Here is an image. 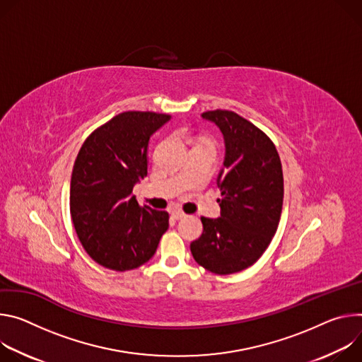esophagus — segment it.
Listing matches in <instances>:
<instances>
[{
    "instance_id": "1",
    "label": "esophagus",
    "mask_w": 362,
    "mask_h": 362,
    "mask_svg": "<svg viewBox=\"0 0 362 362\" xmlns=\"http://www.w3.org/2000/svg\"><path fill=\"white\" fill-rule=\"evenodd\" d=\"M171 216H173L174 220H181V218L185 217V213H184L182 210H180V209H174V210L171 211Z\"/></svg>"
}]
</instances>
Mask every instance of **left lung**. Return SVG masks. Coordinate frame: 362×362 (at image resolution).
Segmentation results:
<instances>
[{"label": "left lung", "mask_w": 362, "mask_h": 362, "mask_svg": "<svg viewBox=\"0 0 362 362\" xmlns=\"http://www.w3.org/2000/svg\"><path fill=\"white\" fill-rule=\"evenodd\" d=\"M224 138V168L218 218L202 217L203 234L191 243L195 262L216 274H231L255 264L269 247L284 206V173L272 139L231 110L202 115Z\"/></svg>", "instance_id": "8db88e82"}]
</instances>
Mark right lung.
<instances>
[{
    "instance_id": "1",
    "label": "right lung",
    "mask_w": 362,
    "mask_h": 362,
    "mask_svg": "<svg viewBox=\"0 0 362 362\" xmlns=\"http://www.w3.org/2000/svg\"><path fill=\"white\" fill-rule=\"evenodd\" d=\"M170 115L129 110L95 129L80 148L70 181V214L86 253L125 272L146 263L170 216L141 207L132 189L148 174V142Z\"/></svg>"
}]
</instances>
